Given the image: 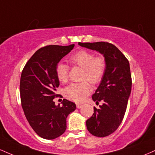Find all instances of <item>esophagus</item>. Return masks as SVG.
I'll use <instances>...</instances> for the list:
<instances>
[{
	"label": "esophagus",
	"instance_id": "1",
	"mask_svg": "<svg viewBox=\"0 0 155 155\" xmlns=\"http://www.w3.org/2000/svg\"><path fill=\"white\" fill-rule=\"evenodd\" d=\"M76 106H77V108H81V107H83V105H82V104L77 103V104H76Z\"/></svg>",
	"mask_w": 155,
	"mask_h": 155
}]
</instances>
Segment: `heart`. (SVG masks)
Instances as JSON below:
<instances>
[{"label":"heart","mask_w":155,"mask_h":155,"mask_svg":"<svg viewBox=\"0 0 155 155\" xmlns=\"http://www.w3.org/2000/svg\"><path fill=\"white\" fill-rule=\"evenodd\" d=\"M69 62L74 66L83 69L81 80L82 82L70 83L64 88V96L75 102H82L91 92L89 84L96 85L101 82L105 74L106 61L102 56H95L94 53L87 50H80L73 54ZM69 67L67 64L60 62L55 67V73L61 83L67 82L69 78Z\"/></svg>","instance_id":"heart-1"}]
</instances>
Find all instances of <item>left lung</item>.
I'll return each mask as SVG.
<instances>
[{
    "label": "left lung",
    "mask_w": 155,
    "mask_h": 155,
    "mask_svg": "<svg viewBox=\"0 0 155 155\" xmlns=\"http://www.w3.org/2000/svg\"><path fill=\"white\" fill-rule=\"evenodd\" d=\"M81 47L96 50L103 55L106 61L104 77L92 100L99 108L86 121V127L91 135L105 137L117 130L126 112L132 88V78L127 58L115 45L105 41L78 42Z\"/></svg>",
    "instance_id": "left-lung-1"
}]
</instances>
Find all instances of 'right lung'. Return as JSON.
I'll return each mask as SVG.
<instances>
[{
	"instance_id": "right-lung-1",
	"label": "right lung",
	"mask_w": 155,
	"mask_h": 155,
	"mask_svg": "<svg viewBox=\"0 0 155 155\" xmlns=\"http://www.w3.org/2000/svg\"><path fill=\"white\" fill-rule=\"evenodd\" d=\"M48 45L34 53L24 67L20 78L22 107L32 129L41 138L52 140L67 129V118L76 109L74 102L64 99L62 107L53 99L59 86L55 67L63 57L74 48Z\"/></svg>"
}]
</instances>
